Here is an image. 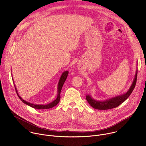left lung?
<instances>
[{
  "label": "left lung",
  "mask_w": 146,
  "mask_h": 146,
  "mask_svg": "<svg viewBox=\"0 0 146 146\" xmlns=\"http://www.w3.org/2000/svg\"><path fill=\"white\" fill-rule=\"evenodd\" d=\"M137 76V70H136V71L135 76L133 80L132 84L126 93L102 101L96 100L94 98H92V97L90 95L88 94L87 95H86L87 100L93 108L98 110H109L117 108L124 101H125L132 94L136 86Z\"/></svg>",
  "instance_id": "1"
}]
</instances>
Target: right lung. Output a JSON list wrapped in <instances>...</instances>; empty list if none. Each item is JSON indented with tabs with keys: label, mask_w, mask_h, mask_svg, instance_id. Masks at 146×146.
<instances>
[{
	"label": "right lung",
	"mask_w": 146,
	"mask_h": 146,
	"mask_svg": "<svg viewBox=\"0 0 146 146\" xmlns=\"http://www.w3.org/2000/svg\"><path fill=\"white\" fill-rule=\"evenodd\" d=\"M68 73H69V72L68 71H65L64 72H63V73L62 74L60 78H59V82H58V87H57V90H58V91H57V97L56 98V99H55L54 101H52V102L50 103H48V104H46V105H37V104H33V103H31L30 102H28L25 100H24L18 94V91L16 88V87L14 84V86H15V91H16V92L17 94V95L18 96L19 98L22 100V102L25 103V105H28L34 109H40V110H42V109H50V108H52L54 106H55L56 105H58V103L60 101V91H61V90L62 88V87H63L64 86V84L65 81H66V78H67V77H68Z\"/></svg>",
	"instance_id": "obj_1"
}]
</instances>
